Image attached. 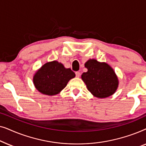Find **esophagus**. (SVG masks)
Masks as SVG:
<instances>
[{
	"instance_id": "obj_1",
	"label": "esophagus",
	"mask_w": 146,
	"mask_h": 146,
	"mask_svg": "<svg viewBox=\"0 0 146 146\" xmlns=\"http://www.w3.org/2000/svg\"><path fill=\"white\" fill-rule=\"evenodd\" d=\"M76 76L77 78H79L80 76V72H76Z\"/></svg>"
}]
</instances>
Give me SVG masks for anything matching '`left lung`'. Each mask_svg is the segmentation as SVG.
<instances>
[{"mask_svg":"<svg viewBox=\"0 0 146 146\" xmlns=\"http://www.w3.org/2000/svg\"><path fill=\"white\" fill-rule=\"evenodd\" d=\"M88 69L82 74V79L92 94L104 98L115 93L118 87V78L114 70L106 62L90 59L85 63Z\"/></svg>","mask_w":146,"mask_h":146,"instance_id":"1","label":"left lung"}]
</instances>
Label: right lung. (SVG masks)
I'll list each match as a JSON object with an SVG mask.
<instances>
[{"label": "right lung", "instance_id": "1", "mask_svg": "<svg viewBox=\"0 0 146 146\" xmlns=\"http://www.w3.org/2000/svg\"><path fill=\"white\" fill-rule=\"evenodd\" d=\"M75 76L70 68H66L62 64L54 60L44 64L36 72L33 83L40 93L54 96L60 92Z\"/></svg>", "mask_w": 146, "mask_h": 146}]
</instances>
